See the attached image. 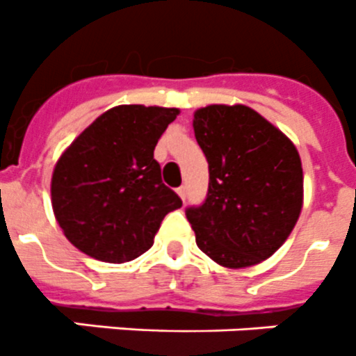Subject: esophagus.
Masks as SVG:
<instances>
[{
  "label": "esophagus",
  "mask_w": 356,
  "mask_h": 356,
  "mask_svg": "<svg viewBox=\"0 0 356 356\" xmlns=\"http://www.w3.org/2000/svg\"><path fill=\"white\" fill-rule=\"evenodd\" d=\"M176 192H178V195H180V197H181V201H185V197H187V188H185L184 185H181V187L176 188Z\"/></svg>",
  "instance_id": "obj_1"
}]
</instances>
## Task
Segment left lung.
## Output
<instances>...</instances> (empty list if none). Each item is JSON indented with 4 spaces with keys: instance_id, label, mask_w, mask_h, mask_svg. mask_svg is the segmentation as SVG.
I'll list each match as a JSON object with an SVG mask.
<instances>
[{
    "instance_id": "left-lung-1",
    "label": "left lung",
    "mask_w": 356,
    "mask_h": 356,
    "mask_svg": "<svg viewBox=\"0 0 356 356\" xmlns=\"http://www.w3.org/2000/svg\"><path fill=\"white\" fill-rule=\"evenodd\" d=\"M192 127L210 171L207 201L187 210L195 243L224 268L259 265L288 240L304 207L298 149L243 104L200 107Z\"/></svg>"
}]
</instances>
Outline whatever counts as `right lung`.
Wrapping results in <instances>:
<instances>
[{"label":"right lung","mask_w":356,"mask_h":356,"mask_svg":"<svg viewBox=\"0 0 356 356\" xmlns=\"http://www.w3.org/2000/svg\"><path fill=\"white\" fill-rule=\"evenodd\" d=\"M178 114L176 107H111L65 148L52 171L51 203L76 249L127 263L153 245L165 215L181 207L153 159Z\"/></svg>","instance_id":"obj_1"}]
</instances>
